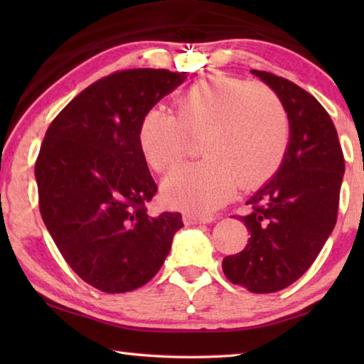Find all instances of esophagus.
Returning a JSON list of instances; mask_svg holds the SVG:
<instances>
[{
  "label": "esophagus",
  "mask_w": 364,
  "mask_h": 364,
  "mask_svg": "<svg viewBox=\"0 0 364 364\" xmlns=\"http://www.w3.org/2000/svg\"><path fill=\"white\" fill-rule=\"evenodd\" d=\"M184 225H202V223H210L213 221L212 215H193V213H186L183 217Z\"/></svg>",
  "instance_id": "obj_1"
}]
</instances>
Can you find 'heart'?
Masks as SVG:
<instances>
[{"label": "heart", "instance_id": "b5f03b06", "mask_svg": "<svg viewBox=\"0 0 364 364\" xmlns=\"http://www.w3.org/2000/svg\"><path fill=\"white\" fill-rule=\"evenodd\" d=\"M176 117L152 107L138 127V144L152 170L167 171L200 138L204 159L165 178L171 205L205 213L223 204L236 184L249 189L268 181L286 156L291 120L279 95L260 82L226 75L197 80L175 101Z\"/></svg>", "mask_w": 364, "mask_h": 364}]
</instances>
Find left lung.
<instances>
[{"mask_svg": "<svg viewBox=\"0 0 364 364\" xmlns=\"http://www.w3.org/2000/svg\"><path fill=\"white\" fill-rule=\"evenodd\" d=\"M252 73L284 102L291 136L279 170L247 200L250 213L239 217L249 244L221 267L232 284L271 294L311 267L334 230L345 160L334 123L316 97L274 73Z\"/></svg>", "mask_w": 364, "mask_h": 364, "instance_id": "obj_1", "label": "left lung"}]
</instances>
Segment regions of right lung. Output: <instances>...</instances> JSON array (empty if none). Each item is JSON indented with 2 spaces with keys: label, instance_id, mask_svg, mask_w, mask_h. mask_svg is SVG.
<instances>
[{
  "label": "right lung",
  "instance_id": "right-lung-1",
  "mask_svg": "<svg viewBox=\"0 0 364 364\" xmlns=\"http://www.w3.org/2000/svg\"><path fill=\"white\" fill-rule=\"evenodd\" d=\"M186 72L128 69L73 97L46 130L35 162L38 205L69 267L107 294L149 282L183 226L181 213H147L157 184L138 144L143 115Z\"/></svg>",
  "mask_w": 364,
  "mask_h": 364
}]
</instances>
